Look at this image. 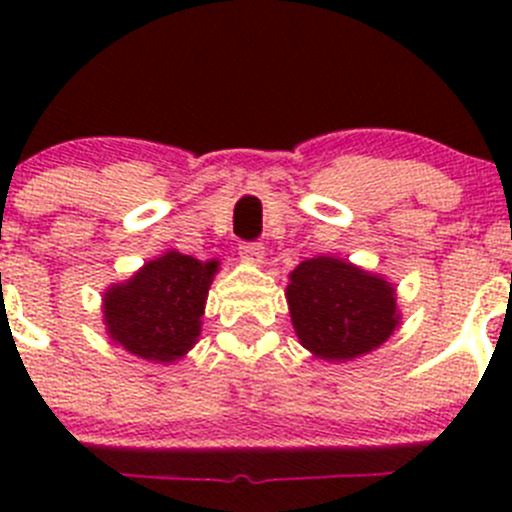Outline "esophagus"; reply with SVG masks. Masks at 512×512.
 <instances>
[{"label":"esophagus","instance_id":"obj_1","mask_svg":"<svg viewBox=\"0 0 512 512\" xmlns=\"http://www.w3.org/2000/svg\"><path fill=\"white\" fill-rule=\"evenodd\" d=\"M242 260L252 262V265H260L265 260V245L262 242H242L240 245Z\"/></svg>","mask_w":512,"mask_h":512}]
</instances>
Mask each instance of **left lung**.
Here are the masks:
<instances>
[{
	"instance_id": "obj_1",
	"label": "left lung",
	"mask_w": 512,
	"mask_h": 512,
	"mask_svg": "<svg viewBox=\"0 0 512 512\" xmlns=\"http://www.w3.org/2000/svg\"><path fill=\"white\" fill-rule=\"evenodd\" d=\"M289 314L299 342L327 361L371 352L399 324L389 282L334 257H314L289 275Z\"/></svg>"
}]
</instances>
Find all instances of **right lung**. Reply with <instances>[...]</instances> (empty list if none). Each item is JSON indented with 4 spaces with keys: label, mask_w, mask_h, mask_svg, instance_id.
Listing matches in <instances>:
<instances>
[{
    "label": "right lung",
    "mask_w": 512,
    "mask_h": 512,
    "mask_svg": "<svg viewBox=\"0 0 512 512\" xmlns=\"http://www.w3.org/2000/svg\"><path fill=\"white\" fill-rule=\"evenodd\" d=\"M218 262L168 252L126 285L106 292V327L113 342L151 361H173L195 344Z\"/></svg>",
    "instance_id": "1"
}]
</instances>
